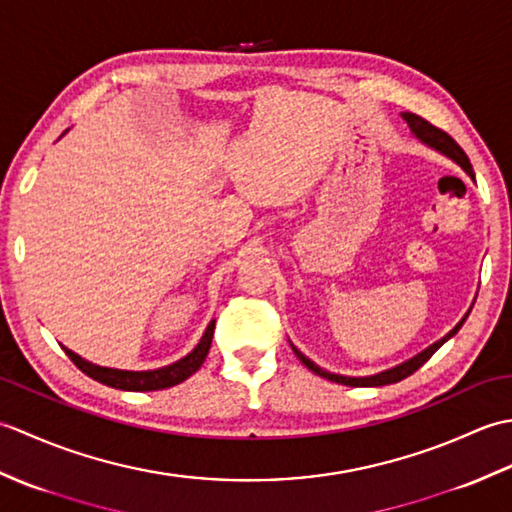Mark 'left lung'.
I'll return each mask as SVG.
<instances>
[{"instance_id":"obj_1","label":"left lung","mask_w":512,"mask_h":512,"mask_svg":"<svg viewBox=\"0 0 512 512\" xmlns=\"http://www.w3.org/2000/svg\"><path fill=\"white\" fill-rule=\"evenodd\" d=\"M402 118H405L407 121V125H409V129L413 132V136L416 138H420L424 145H429V147H433V149H438L440 154H444V156H449L451 160H455L458 162V165L469 173V176L475 180V173H473V167H471V162H469V156L464 154V149L455 143V140L447 134V132H442V129H438L436 125H431L429 121H424L422 116H418V114H411V112H405L402 114ZM466 317H469V314H466ZM466 317L455 325V328L447 334V336H442L440 341H436L433 345H429L427 350H422L420 354H416L413 358H409V361H405V363H400V365H396V367H391V369H385V372H380V374H374V376H363V378H354V376H341V374H330V372H325V369H321L319 365H314L310 358H306L303 356L295 345H292V350H295V354H297V358L299 361L306 365L310 372H314L317 376H321V378H328V380H332V383H339V385H347V387H380V385H391V383H398V380H402V378H407V376H411L413 372H416L418 367H422L424 363L429 361V358L436 354V350H440V347L447 343L451 336L458 332L460 328H462V323L466 321Z\"/></svg>"}]
</instances>
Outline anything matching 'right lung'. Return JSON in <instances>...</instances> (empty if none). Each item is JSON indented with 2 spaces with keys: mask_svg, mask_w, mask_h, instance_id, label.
Here are the masks:
<instances>
[{
  "mask_svg": "<svg viewBox=\"0 0 512 512\" xmlns=\"http://www.w3.org/2000/svg\"><path fill=\"white\" fill-rule=\"evenodd\" d=\"M213 330H215V319L209 323V328L204 330L200 343L193 347V352H189L180 361L171 363L167 367L160 369H147V372H129V369H114V367H101L94 365L90 361H85L79 354H74L68 347H63L65 354L70 356V361L81 369L83 374H88L90 378L99 380V383L114 387V389H123V391H156V389H167L173 385H180L182 380H187L198 372L200 365L204 363L206 354H209V347L213 341Z\"/></svg>",
  "mask_w": 512,
  "mask_h": 512,
  "instance_id": "right-lung-1",
  "label": "right lung"
}]
</instances>
